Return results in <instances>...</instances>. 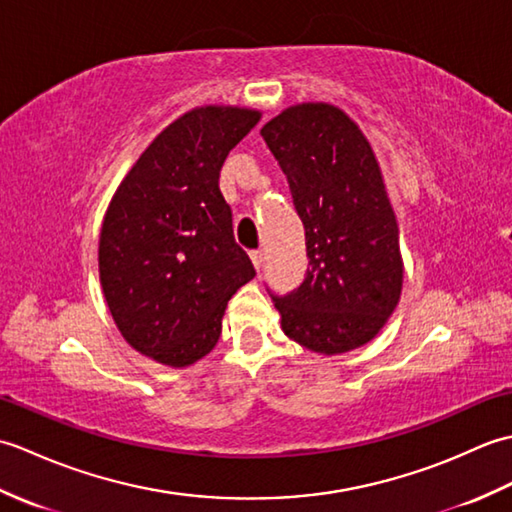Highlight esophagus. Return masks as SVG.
Returning <instances> with one entry per match:
<instances>
[{
  "label": "esophagus",
  "instance_id": "34e87169",
  "mask_svg": "<svg viewBox=\"0 0 512 512\" xmlns=\"http://www.w3.org/2000/svg\"><path fill=\"white\" fill-rule=\"evenodd\" d=\"M250 259H253L255 268L259 270V268L264 266V262H266V255H264V250H253V253H250Z\"/></svg>",
  "mask_w": 512,
  "mask_h": 512
}]
</instances>
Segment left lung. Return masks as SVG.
<instances>
[{"label":"left lung","instance_id":"1","mask_svg":"<svg viewBox=\"0 0 512 512\" xmlns=\"http://www.w3.org/2000/svg\"><path fill=\"white\" fill-rule=\"evenodd\" d=\"M262 136L288 178L310 257L303 284L273 297L281 330L310 352H352L383 330L405 277L374 149L330 103L290 105Z\"/></svg>","mask_w":512,"mask_h":512}]
</instances>
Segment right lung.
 <instances>
[{
  "label": "right lung",
  "mask_w": 512,
  "mask_h": 512,
  "mask_svg": "<svg viewBox=\"0 0 512 512\" xmlns=\"http://www.w3.org/2000/svg\"><path fill=\"white\" fill-rule=\"evenodd\" d=\"M262 112L202 105L151 140L107 206L99 277L118 332L136 352L189 367L222 334L226 303L255 277L235 242L220 169Z\"/></svg>",
  "instance_id": "add662e5"
}]
</instances>
